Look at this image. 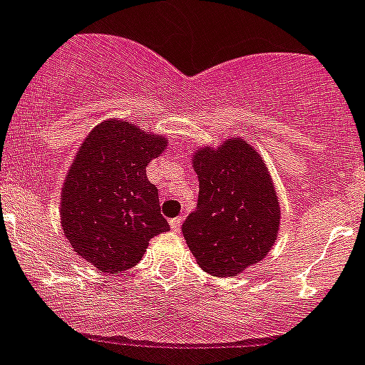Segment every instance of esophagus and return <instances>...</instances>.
Masks as SVG:
<instances>
[{"mask_svg": "<svg viewBox=\"0 0 365 365\" xmlns=\"http://www.w3.org/2000/svg\"><path fill=\"white\" fill-rule=\"evenodd\" d=\"M180 226H182V218H173V220H170V227H173V231H176V233H178L180 231Z\"/></svg>", "mask_w": 365, "mask_h": 365, "instance_id": "esophagus-1", "label": "esophagus"}]
</instances>
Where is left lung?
<instances>
[{"mask_svg":"<svg viewBox=\"0 0 365 365\" xmlns=\"http://www.w3.org/2000/svg\"><path fill=\"white\" fill-rule=\"evenodd\" d=\"M198 204L182 233L202 270L233 277L262 261L275 244L281 220L264 160L246 139L233 138L192 156Z\"/></svg>","mask_w":365,"mask_h":365,"instance_id":"obj_1","label":"left lung"}]
</instances>
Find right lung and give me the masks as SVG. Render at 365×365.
Wrapping results in <instances>:
<instances>
[{
  "instance_id": "add662e5",
  "label": "right lung",
  "mask_w": 365,
  "mask_h": 365,
  "mask_svg": "<svg viewBox=\"0 0 365 365\" xmlns=\"http://www.w3.org/2000/svg\"><path fill=\"white\" fill-rule=\"evenodd\" d=\"M167 141L125 119H108L78 148L62 187L60 222L73 252L101 272H126L152 237L169 231L158 187L147 178V165Z\"/></svg>"
}]
</instances>
